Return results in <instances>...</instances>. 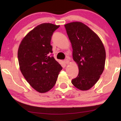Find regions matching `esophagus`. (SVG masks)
I'll list each match as a JSON object with an SVG mask.
<instances>
[{"mask_svg":"<svg viewBox=\"0 0 121 121\" xmlns=\"http://www.w3.org/2000/svg\"><path fill=\"white\" fill-rule=\"evenodd\" d=\"M65 62L66 64H68L69 62H70V59H69V58H67V59L65 60Z\"/></svg>","mask_w":121,"mask_h":121,"instance_id":"esophagus-1","label":"esophagus"}]
</instances>
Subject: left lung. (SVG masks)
Listing matches in <instances>:
<instances>
[{
	"label": "left lung",
	"mask_w": 121,
	"mask_h": 121,
	"mask_svg": "<svg viewBox=\"0 0 121 121\" xmlns=\"http://www.w3.org/2000/svg\"><path fill=\"white\" fill-rule=\"evenodd\" d=\"M65 27L72 44L73 59L79 70L72 83L81 91H87L96 84L103 73L105 47L99 36L81 22L68 23Z\"/></svg>",
	"instance_id": "left-lung-1"
}]
</instances>
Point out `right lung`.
Masks as SVG:
<instances>
[{
    "label": "right lung",
    "mask_w": 121,
    "mask_h": 121,
    "mask_svg": "<svg viewBox=\"0 0 121 121\" xmlns=\"http://www.w3.org/2000/svg\"><path fill=\"white\" fill-rule=\"evenodd\" d=\"M60 26L43 23L29 32L23 39L17 51L19 68L35 91L43 93L56 84L62 66L51 56L52 34Z\"/></svg>",
    "instance_id": "right-lung-1"
}]
</instances>
